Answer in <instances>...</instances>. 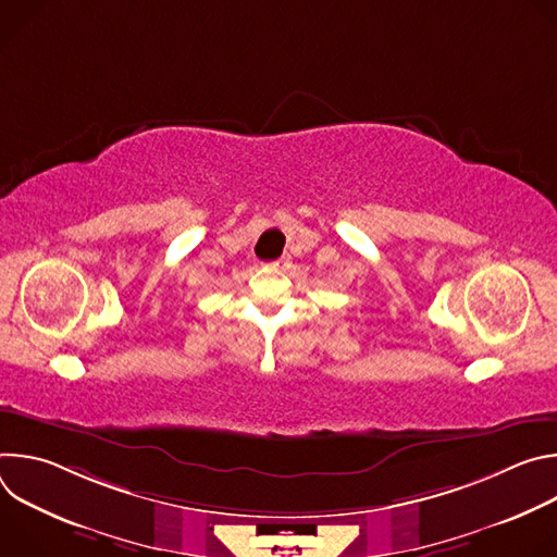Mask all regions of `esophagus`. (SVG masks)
<instances>
[{"instance_id": "obj_1", "label": "esophagus", "mask_w": 557, "mask_h": 557, "mask_svg": "<svg viewBox=\"0 0 557 557\" xmlns=\"http://www.w3.org/2000/svg\"><path fill=\"white\" fill-rule=\"evenodd\" d=\"M286 262H288V260H286V258H282V260H277L273 267H277V269H284V267H286Z\"/></svg>"}]
</instances>
